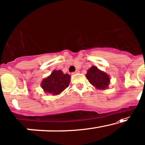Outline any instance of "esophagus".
<instances>
[{"mask_svg":"<svg viewBox=\"0 0 145 145\" xmlns=\"http://www.w3.org/2000/svg\"><path fill=\"white\" fill-rule=\"evenodd\" d=\"M78 73H79V70H76V71H74V72H72V74H78Z\"/></svg>","mask_w":145,"mask_h":145,"instance_id":"1","label":"esophagus"}]
</instances>
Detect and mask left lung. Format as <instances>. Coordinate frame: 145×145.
<instances>
[{
    "label": "left lung",
    "mask_w": 145,
    "mask_h": 145,
    "mask_svg": "<svg viewBox=\"0 0 145 145\" xmlns=\"http://www.w3.org/2000/svg\"><path fill=\"white\" fill-rule=\"evenodd\" d=\"M86 77L92 85L99 89L107 88L110 81L109 76L106 73L99 70L95 66L91 67L87 71Z\"/></svg>",
    "instance_id": "obj_1"
}]
</instances>
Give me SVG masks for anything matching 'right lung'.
<instances>
[{"label":"right lung","mask_w":145,"mask_h":145,"mask_svg":"<svg viewBox=\"0 0 145 145\" xmlns=\"http://www.w3.org/2000/svg\"><path fill=\"white\" fill-rule=\"evenodd\" d=\"M69 74H64L60 70H54L50 76L42 81L41 87L45 92L58 95L69 86Z\"/></svg>","instance_id":"right-lung-1"}]
</instances>
